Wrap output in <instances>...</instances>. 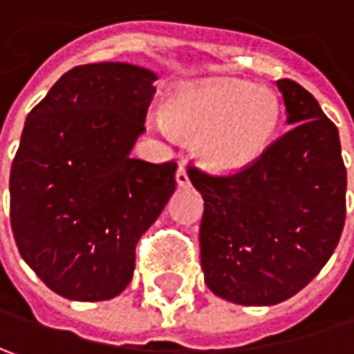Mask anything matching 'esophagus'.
<instances>
[{"instance_id": "obj_1", "label": "esophagus", "mask_w": 354, "mask_h": 354, "mask_svg": "<svg viewBox=\"0 0 354 354\" xmlns=\"http://www.w3.org/2000/svg\"><path fill=\"white\" fill-rule=\"evenodd\" d=\"M176 184L178 186H182V188L190 186V176H188V172H186V166H184V164H180V166H178Z\"/></svg>"}]
</instances>
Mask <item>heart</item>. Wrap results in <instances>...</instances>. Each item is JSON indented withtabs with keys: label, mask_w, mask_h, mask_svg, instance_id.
Listing matches in <instances>:
<instances>
[{
	"label": "heart",
	"mask_w": 354,
	"mask_h": 354,
	"mask_svg": "<svg viewBox=\"0 0 354 354\" xmlns=\"http://www.w3.org/2000/svg\"><path fill=\"white\" fill-rule=\"evenodd\" d=\"M277 123L275 95L245 81L203 82L168 103L170 129L180 138H198V158L216 172L251 166L272 144Z\"/></svg>",
	"instance_id": "b5f03b06"
}]
</instances>
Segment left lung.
<instances>
[{"label":"left lung","instance_id":"obj_1","mask_svg":"<svg viewBox=\"0 0 354 354\" xmlns=\"http://www.w3.org/2000/svg\"><path fill=\"white\" fill-rule=\"evenodd\" d=\"M277 88L292 127L251 166L229 176L188 168L205 198V281L243 306L279 304L306 288L335 253L346 214L337 125L302 84L281 79Z\"/></svg>","mask_w":354,"mask_h":354}]
</instances>
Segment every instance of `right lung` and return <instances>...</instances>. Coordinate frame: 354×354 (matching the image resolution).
<instances>
[{"label": "right lung", "instance_id": "obj_1", "mask_svg": "<svg viewBox=\"0 0 354 354\" xmlns=\"http://www.w3.org/2000/svg\"><path fill=\"white\" fill-rule=\"evenodd\" d=\"M153 81L125 62L82 64L28 113L10 174L12 231L24 261L62 298L119 296L136 245L176 188V162L129 158Z\"/></svg>", "mask_w": 354, "mask_h": 354}]
</instances>
